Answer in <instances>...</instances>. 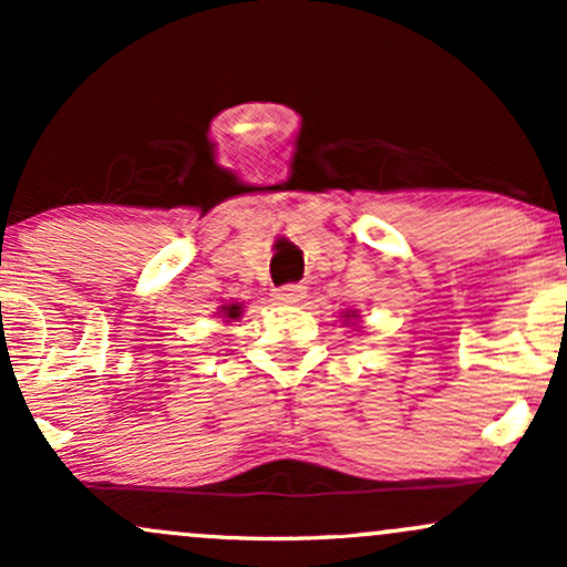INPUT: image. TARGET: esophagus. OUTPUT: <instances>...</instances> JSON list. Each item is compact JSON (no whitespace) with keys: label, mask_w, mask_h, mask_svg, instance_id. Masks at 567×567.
Listing matches in <instances>:
<instances>
[{"label":"esophagus","mask_w":567,"mask_h":567,"mask_svg":"<svg viewBox=\"0 0 567 567\" xmlns=\"http://www.w3.org/2000/svg\"><path fill=\"white\" fill-rule=\"evenodd\" d=\"M306 296L303 285H282L275 290V301L279 303H298Z\"/></svg>","instance_id":"34e87169"}]
</instances>
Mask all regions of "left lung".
Wrapping results in <instances>:
<instances>
[{"instance_id":"obj_1","label":"left lung","mask_w":567,"mask_h":567,"mask_svg":"<svg viewBox=\"0 0 567 567\" xmlns=\"http://www.w3.org/2000/svg\"><path fill=\"white\" fill-rule=\"evenodd\" d=\"M347 320H357V315H354V311H349V315H347Z\"/></svg>"}]
</instances>
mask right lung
<instances>
[{
    "instance_id": "right-lung-1",
    "label": "right lung",
    "mask_w": 567,
    "mask_h": 567,
    "mask_svg": "<svg viewBox=\"0 0 567 567\" xmlns=\"http://www.w3.org/2000/svg\"><path fill=\"white\" fill-rule=\"evenodd\" d=\"M218 311H220V317H226V322H229V320H237V317L243 315V306L229 303V306H220Z\"/></svg>"
}]
</instances>
